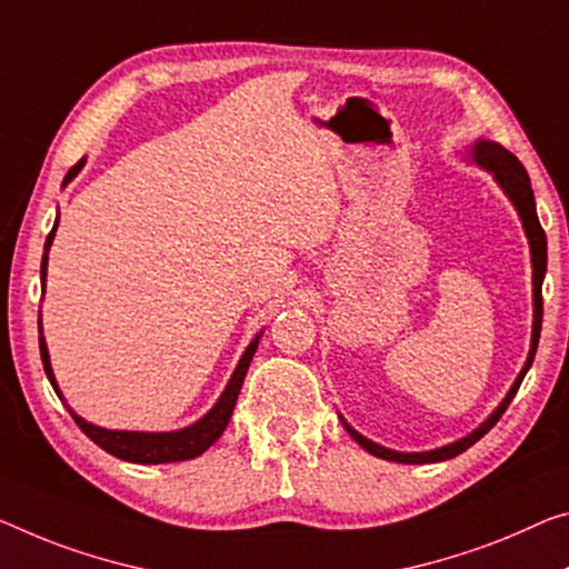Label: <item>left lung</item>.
Returning a JSON list of instances; mask_svg holds the SVG:
<instances>
[{
    "instance_id": "1",
    "label": "left lung",
    "mask_w": 569,
    "mask_h": 569,
    "mask_svg": "<svg viewBox=\"0 0 569 569\" xmlns=\"http://www.w3.org/2000/svg\"><path fill=\"white\" fill-rule=\"evenodd\" d=\"M470 157H473L476 164L480 168L488 170L496 178L498 186L509 200L517 208V213L523 223V231H527V239H529V251H531V284H535V326H531V348H529V356H527V363H523L521 373L517 376V381H513V387L509 389V395L503 397L501 405L496 407V412L486 419L483 425L476 427L473 432L460 437V440L450 442V445H442V448L437 450H425V452H397V450H389V448H381V445H376L371 440H366L363 435H358L351 425L346 422L343 417H340V422L348 430V435L353 437V440L361 445L363 450H369L371 456L376 458H383V460H395V462H407V466H417V462H440V460H450L460 456V452H466L470 445H476L480 437H483L491 427L501 419V415L506 412V407L511 405L513 395H517L523 376H527L531 361H535V353H537V343H539V333H541V282H545V272H547V236L545 229H541L539 218H537V206H535V190H531V180L527 170H523V164L513 157L506 147H501L498 142H488V139H478L473 144V150H470Z\"/></svg>"
}]
</instances>
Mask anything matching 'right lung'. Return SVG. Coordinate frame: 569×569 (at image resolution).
Masks as SVG:
<instances>
[{
	"label": "right lung",
	"mask_w": 569,
	"mask_h": 569,
	"mask_svg": "<svg viewBox=\"0 0 569 569\" xmlns=\"http://www.w3.org/2000/svg\"><path fill=\"white\" fill-rule=\"evenodd\" d=\"M83 162H76L71 170H68L63 186H68L78 172H81ZM56 229H58V221L52 226V231L48 233L46 239V254H42V264H40V279H42V290H46V274H48V249L52 239H56ZM38 328H40V358H42V366H46V373L52 383V389H56V395L63 399L58 389V381L56 376H52L50 369V356H48V346H46V338H42V322L38 318ZM259 338L261 333L251 340L247 351H243L239 366H236V371L231 373L229 383H226L223 395L218 397L216 405L211 407V412H206L203 417L193 422L190 427H182V430H174V432H127V430H103L99 425H91L86 422L83 417H78L71 407H68V412L76 419V425L81 427V430L91 437V440L99 445L101 450H107L109 456L119 458V460H127V462H142V466H157V462H178V460H190V458H198L200 452H206L211 445L218 440V437L223 435L226 425H229V419L233 415V407H236V399H239V391H241V383H243V376L249 371V363L251 358L257 353V346H259ZM66 401V399H63Z\"/></svg>",
	"instance_id": "add662e5"
}]
</instances>
